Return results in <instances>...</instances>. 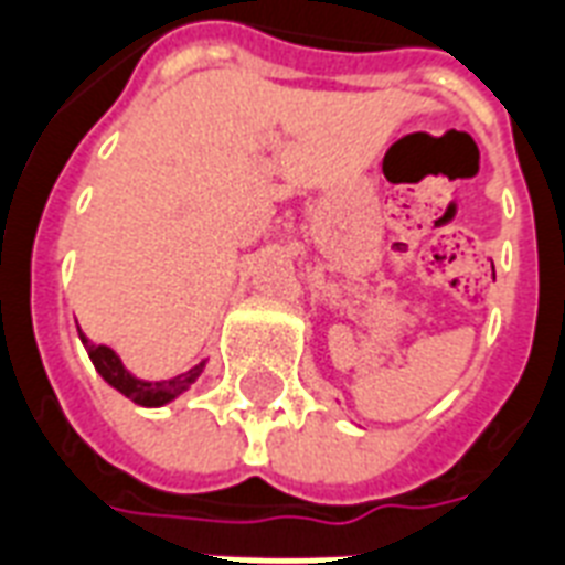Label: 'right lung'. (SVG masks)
<instances>
[{
    "instance_id": "1",
    "label": "right lung",
    "mask_w": 565,
    "mask_h": 565,
    "mask_svg": "<svg viewBox=\"0 0 565 565\" xmlns=\"http://www.w3.org/2000/svg\"><path fill=\"white\" fill-rule=\"evenodd\" d=\"M77 332H81V326H77ZM81 341L86 347V353H89L92 365L95 371L102 374L104 383H110L116 392H122L125 398H131L134 404H140V407H164L170 401H177L182 392L198 383V377L203 374V367H206V359L200 362V365L188 367L185 374H177V377L170 380H140L134 377L131 371L122 365V359L119 353L107 344H95L89 338L81 332Z\"/></svg>"
}]
</instances>
